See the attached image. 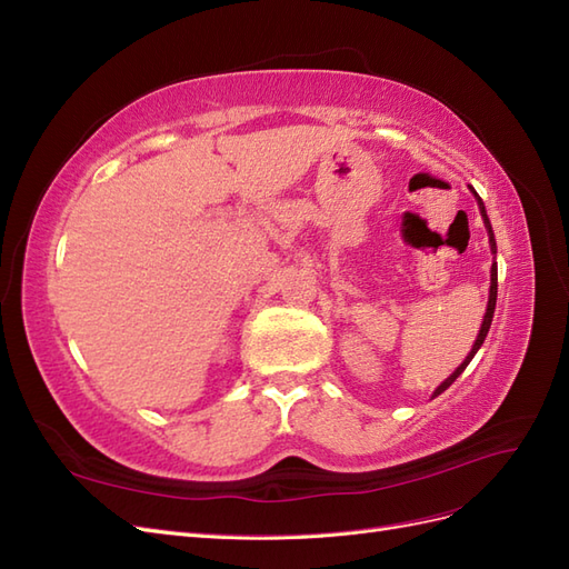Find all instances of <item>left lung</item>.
<instances>
[{
	"label": "left lung",
	"mask_w": 569,
	"mask_h": 569,
	"mask_svg": "<svg viewBox=\"0 0 569 569\" xmlns=\"http://www.w3.org/2000/svg\"><path fill=\"white\" fill-rule=\"evenodd\" d=\"M472 194H475V199H477V206H479V213H481V218H485V228H487V232H489V247H491V253H496V239H493V230H491V222H489V216H487V209H485V201L479 199V194L475 192L472 189ZM496 289H498V268H496V263L491 266V287H489V303H487V313H485V320H481V327H479V335H477V339H475V343H472V351L465 356V360L462 363L453 370V375L451 377H446V380L435 389V393L432 396H439L441 391H446L449 389L456 380H458V375L470 366V360L475 358V353L479 351V347L481 343H485V339H487V335H489V327H491V320H493V308H496Z\"/></svg>",
	"instance_id": "obj_1"
}]
</instances>
